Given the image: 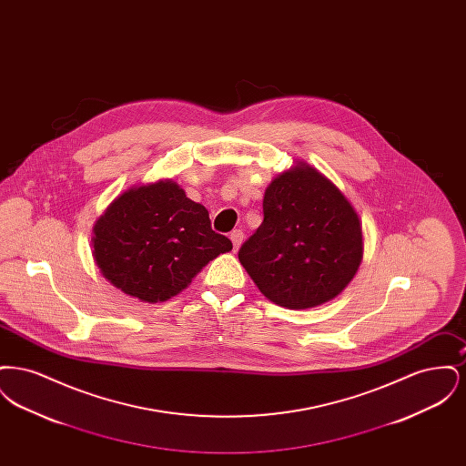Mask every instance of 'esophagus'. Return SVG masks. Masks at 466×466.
I'll return each mask as SVG.
<instances>
[{"instance_id": "esophagus-1", "label": "esophagus", "mask_w": 466, "mask_h": 466, "mask_svg": "<svg viewBox=\"0 0 466 466\" xmlns=\"http://www.w3.org/2000/svg\"><path fill=\"white\" fill-rule=\"evenodd\" d=\"M243 230H232V232H230V241L234 244V251L239 249V246L243 243Z\"/></svg>"}]
</instances>
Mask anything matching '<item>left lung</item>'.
Here are the masks:
<instances>
[{"label": "left lung", "mask_w": 466, "mask_h": 466, "mask_svg": "<svg viewBox=\"0 0 466 466\" xmlns=\"http://www.w3.org/2000/svg\"><path fill=\"white\" fill-rule=\"evenodd\" d=\"M262 206L239 262L270 302L308 309L350 285L363 258L361 223L329 177L299 162L272 179Z\"/></svg>", "instance_id": "8db88e82"}]
</instances>
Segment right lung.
Here are the masks:
<instances>
[{
	"label": "right lung",
	"instance_id": "right-lung-1",
	"mask_svg": "<svg viewBox=\"0 0 466 466\" xmlns=\"http://www.w3.org/2000/svg\"><path fill=\"white\" fill-rule=\"evenodd\" d=\"M94 260L113 287L143 302H164L209 260L232 249L211 228L208 209L162 179L129 188L94 225Z\"/></svg>",
	"mask_w": 466,
	"mask_h": 466
}]
</instances>
